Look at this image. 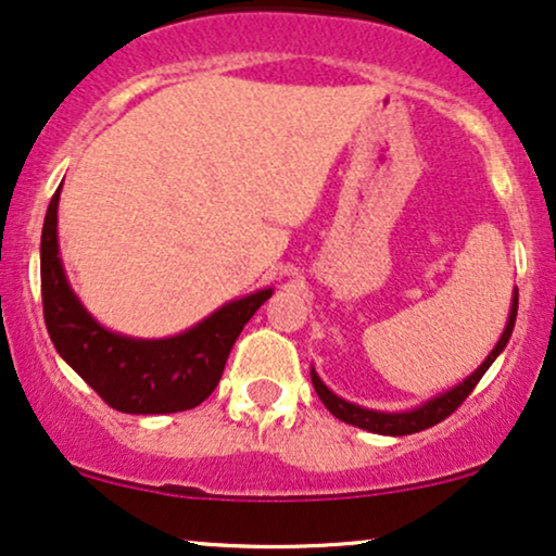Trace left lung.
<instances>
[{
  "label": "left lung",
  "instance_id": "left-lung-1",
  "mask_svg": "<svg viewBox=\"0 0 556 556\" xmlns=\"http://www.w3.org/2000/svg\"><path fill=\"white\" fill-rule=\"evenodd\" d=\"M516 313H518V290H516V298H513L508 326H505L497 346L490 351L488 359L482 362V367L477 369L472 377H467L459 388L444 392V395H439L435 400H431V403H426L424 407H416V410H410V413H377V410H367V407L351 405V403H346V400L336 397L333 392H330L326 384L320 382V377L315 375V371H311L313 388H315V392H318V397L323 400V405H326L336 418L343 420V424H349V426L364 428V431L382 433V435H407V433L426 431V428L441 424V420L452 416L456 407H459L469 395H472L477 382H480L484 371L490 369V364L497 359V354H501V351L505 349V343H508L513 326H516Z\"/></svg>",
  "mask_w": 556,
  "mask_h": 556
}]
</instances>
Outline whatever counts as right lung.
I'll use <instances>...</instances> for the list:
<instances>
[{"instance_id": "add662e5", "label": "right lung", "mask_w": 556, "mask_h": 556, "mask_svg": "<svg viewBox=\"0 0 556 556\" xmlns=\"http://www.w3.org/2000/svg\"><path fill=\"white\" fill-rule=\"evenodd\" d=\"M59 194L61 187L51 197L40 238V294L55 351L104 403L121 413L159 416L205 403L220 382L243 326L271 298V290L228 302L174 339L136 341L110 333L89 318L63 274L55 236Z\"/></svg>"}]
</instances>
